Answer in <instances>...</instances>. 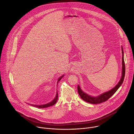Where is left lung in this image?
Segmentation results:
<instances>
[{
  "label": "left lung",
  "instance_id": "obj_1",
  "mask_svg": "<svg viewBox=\"0 0 134 134\" xmlns=\"http://www.w3.org/2000/svg\"><path fill=\"white\" fill-rule=\"evenodd\" d=\"M122 75H121V77L119 81V82L116 84V85L115 86L114 88L111 89V90L104 92L100 95L96 96H90L89 94L86 93V92H83L81 89L80 88V86L79 85H78L77 87V90H78V93L79 95L80 96V97L83 99V100L86 101V102L89 103L90 104H99L102 102H105L107 100H108L111 96H113L115 93V92L118 90V89L120 88V87L121 86L122 84L124 79V76H125V63H124V53H123V47L122 46Z\"/></svg>",
  "mask_w": 134,
  "mask_h": 134
}]
</instances>
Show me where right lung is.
I'll use <instances>...</instances> for the list:
<instances>
[{
	"label": "right lung",
	"instance_id": "1",
	"mask_svg": "<svg viewBox=\"0 0 134 134\" xmlns=\"http://www.w3.org/2000/svg\"><path fill=\"white\" fill-rule=\"evenodd\" d=\"M64 76V75H62L60 77L58 78L57 82V85L59 81L61 79V78H62ZM58 97V92L57 91V92H56V95L55 97L54 98V99L52 101H51V102H49V103H48L45 104H43V105H33V104H30V105H31L32 106H34V107H37V108H44L52 106H53V105H55V104H56V103L57 101Z\"/></svg>",
	"mask_w": 134,
	"mask_h": 134
}]
</instances>
